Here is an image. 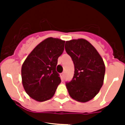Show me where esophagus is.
Returning <instances> with one entry per match:
<instances>
[{"instance_id":"obj_1","label":"esophagus","mask_w":125,"mask_h":125,"mask_svg":"<svg viewBox=\"0 0 125 125\" xmlns=\"http://www.w3.org/2000/svg\"><path fill=\"white\" fill-rule=\"evenodd\" d=\"M64 76H65L64 73H62L61 74V79H62V81H63V80H64Z\"/></svg>"}]
</instances>
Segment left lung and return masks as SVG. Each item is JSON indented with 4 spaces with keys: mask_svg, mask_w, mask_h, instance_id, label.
Instances as JSON below:
<instances>
[{
    "mask_svg": "<svg viewBox=\"0 0 125 125\" xmlns=\"http://www.w3.org/2000/svg\"><path fill=\"white\" fill-rule=\"evenodd\" d=\"M65 49L74 65V76L66 82L69 94L76 101L86 103L93 99L103 86L104 63L95 47L83 39L67 41Z\"/></svg>",
    "mask_w": 125,
    "mask_h": 125,
    "instance_id": "left-lung-1",
    "label": "left lung"
}]
</instances>
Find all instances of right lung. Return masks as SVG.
<instances>
[{"instance_id":"obj_1","label":"right lung","mask_w":125,"mask_h":125,"mask_svg":"<svg viewBox=\"0 0 125 125\" xmlns=\"http://www.w3.org/2000/svg\"><path fill=\"white\" fill-rule=\"evenodd\" d=\"M65 41L49 38L30 53L21 68L22 83L26 93L34 100L43 102L54 96L60 83L56 71L58 58L63 52Z\"/></svg>"}]
</instances>
